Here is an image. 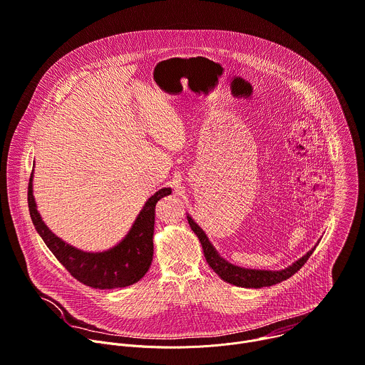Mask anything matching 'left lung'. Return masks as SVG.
<instances>
[{"label": "left lung", "instance_id": "left-lung-1", "mask_svg": "<svg viewBox=\"0 0 365 365\" xmlns=\"http://www.w3.org/2000/svg\"><path fill=\"white\" fill-rule=\"evenodd\" d=\"M188 223L191 230L198 236L201 246H202V252H204V257L208 263V266L220 276L225 282L236 284V286H242V287H264V286H272L276 284L282 280L289 279L290 276H294L305 263L307 260L311 257V255L314 253L315 247L308 252L302 259H299L297 263H294L290 267H286L283 270H253V269H243L239 266H235L229 262H226L225 259H222L220 256L217 255L215 249L211 246V243L208 242L205 233L198 227V225H195V222L188 215Z\"/></svg>", "mask_w": 365, "mask_h": 365}]
</instances>
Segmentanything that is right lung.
Masks as SVG:
<instances>
[{"mask_svg":"<svg viewBox=\"0 0 365 365\" xmlns=\"http://www.w3.org/2000/svg\"><path fill=\"white\" fill-rule=\"evenodd\" d=\"M33 174L29 182V210L37 233L56 259L81 283L95 289H115L136 283L148 272L154 256V225L157 202L171 194V188L157 191L143 205L128 236L113 249L86 253L56 237L43 223L33 197Z\"/></svg>","mask_w":365,"mask_h":365,"instance_id":"add662e5","label":"right lung"}]
</instances>
